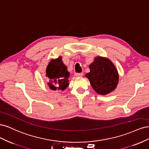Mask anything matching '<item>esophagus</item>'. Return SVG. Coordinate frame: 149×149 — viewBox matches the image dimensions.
<instances>
[{"label":"esophagus","instance_id":"esophagus-1","mask_svg":"<svg viewBox=\"0 0 149 149\" xmlns=\"http://www.w3.org/2000/svg\"><path fill=\"white\" fill-rule=\"evenodd\" d=\"M75 76L76 77H81V76H83V73H76Z\"/></svg>","mask_w":149,"mask_h":149}]
</instances>
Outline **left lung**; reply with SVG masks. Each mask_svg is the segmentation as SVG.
<instances>
[{
  "label": "left lung",
  "instance_id": "1",
  "mask_svg": "<svg viewBox=\"0 0 149 149\" xmlns=\"http://www.w3.org/2000/svg\"><path fill=\"white\" fill-rule=\"evenodd\" d=\"M90 71L85 74L97 94L106 95L114 91L119 83L118 70L107 58L98 56L89 65Z\"/></svg>",
  "mask_w": 149,
  "mask_h": 149
}]
</instances>
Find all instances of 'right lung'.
Segmentation results:
<instances>
[{"label": "right lung", "mask_w": 149, "mask_h": 149, "mask_svg": "<svg viewBox=\"0 0 149 149\" xmlns=\"http://www.w3.org/2000/svg\"><path fill=\"white\" fill-rule=\"evenodd\" d=\"M46 76L49 79L47 84L53 91H64L68 86L70 73L61 56L49 61L47 68Z\"/></svg>", "instance_id": "obj_1"}]
</instances>
